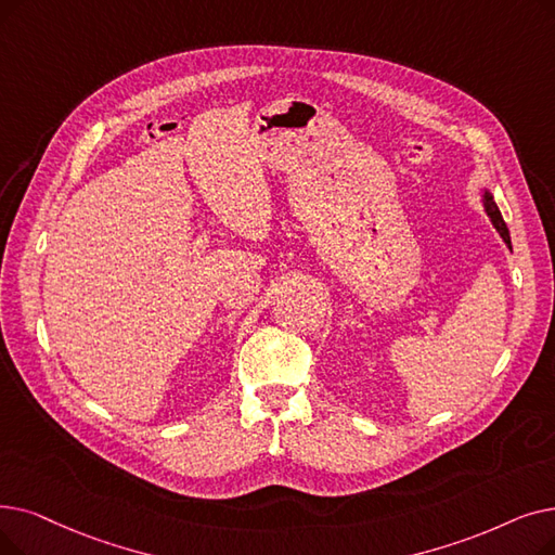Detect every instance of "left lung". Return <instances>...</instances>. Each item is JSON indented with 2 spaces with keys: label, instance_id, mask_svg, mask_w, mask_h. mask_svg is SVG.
<instances>
[{
  "label": "left lung",
  "instance_id": "obj_1",
  "mask_svg": "<svg viewBox=\"0 0 555 555\" xmlns=\"http://www.w3.org/2000/svg\"><path fill=\"white\" fill-rule=\"evenodd\" d=\"M483 204H486V210H488V215H490V220H492L494 229L501 233L503 243L511 247V233H508V227H505V222H503L501 212H499V208H496V204H494V199H492L490 192H486V195H483Z\"/></svg>",
  "mask_w": 555,
  "mask_h": 555
}]
</instances>
